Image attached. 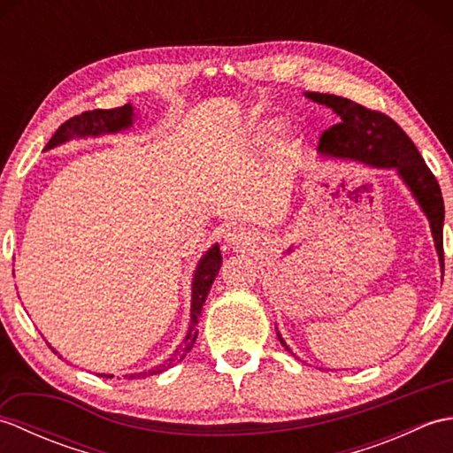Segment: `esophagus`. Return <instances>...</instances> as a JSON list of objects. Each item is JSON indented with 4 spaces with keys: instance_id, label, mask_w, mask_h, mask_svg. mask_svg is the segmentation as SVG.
Masks as SVG:
<instances>
[{
    "instance_id": "esophagus-1",
    "label": "esophagus",
    "mask_w": 453,
    "mask_h": 453,
    "mask_svg": "<svg viewBox=\"0 0 453 453\" xmlns=\"http://www.w3.org/2000/svg\"><path fill=\"white\" fill-rule=\"evenodd\" d=\"M224 242L229 247H234V249H249V247L255 243V234L251 232V229H247V227L234 226V227L226 229Z\"/></svg>"
}]
</instances>
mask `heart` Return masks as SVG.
<instances>
[{"mask_svg": "<svg viewBox=\"0 0 453 453\" xmlns=\"http://www.w3.org/2000/svg\"><path fill=\"white\" fill-rule=\"evenodd\" d=\"M282 127L284 122L280 119L257 120L247 130V143H251V146H266V143H271L278 136Z\"/></svg>", "mask_w": 453, "mask_h": 453, "instance_id": "obj_1", "label": "heart"}]
</instances>
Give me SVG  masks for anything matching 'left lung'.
<instances>
[{
  "label": "left lung",
  "mask_w": 453,
  "mask_h": 453,
  "mask_svg": "<svg viewBox=\"0 0 453 453\" xmlns=\"http://www.w3.org/2000/svg\"><path fill=\"white\" fill-rule=\"evenodd\" d=\"M305 97L317 104H325L339 117V124L321 134L317 153L321 157L356 161L375 169L395 171L420 210L425 211L438 261L444 271V235H441L444 198H441L436 177L426 167L412 140L395 120H391L383 112L365 109L350 99L326 93H305ZM276 336L284 349L292 352L282 334L276 333ZM292 356L296 354L292 352Z\"/></svg>",
  "instance_id": "1"
}]
</instances>
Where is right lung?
Wrapping results in <instances>:
<instances>
[{
  "mask_svg": "<svg viewBox=\"0 0 453 453\" xmlns=\"http://www.w3.org/2000/svg\"><path fill=\"white\" fill-rule=\"evenodd\" d=\"M136 120H138V111L134 109L130 103L124 104V107L111 109V111L81 112V114H78V117H73L67 122H64L62 127L56 130V134L50 138V142L46 143L44 151L54 150L58 146H64V143L70 142V140L99 138V136H107V134H119V132H124V130H130ZM219 266H221V251H219V245L214 243L204 255L200 257L195 276H192L190 323H188V331H187L185 341L180 342V346L169 360H165L163 364L156 365V368L146 370V372L127 373L124 378H127V380H140V378H148V375H156V373L165 372L167 368H171L173 364L180 362L182 358H185L187 352L192 350V346H195L196 336H198L196 325H198V317L202 313V305H204L206 297L210 294V288L216 280V276L219 273ZM50 349H52V346H50ZM60 358H62V356H60ZM99 375H103V378H114L112 373H99Z\"/></svg>",
  "mask_w": 453,
  "mask_h": 453,
  "instance_id": "add662e5",
  "label": "right lung"
}]
</instances>
